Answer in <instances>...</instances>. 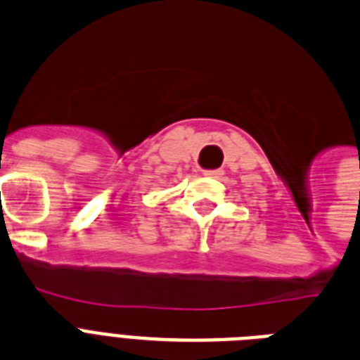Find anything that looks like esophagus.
Returning a JSON list of instances; mask_svg holds the SVG:
<instances>
[{"mask_svg": "<svg viewBox=\"0 0 360 360\" xmlns=\"http://www.w3.org/2000/svg\"><path fill=\"white\" fill-rule=\"evenodd\" d=\"M205 174L210 178H219L224 174V171H221V169H216V171H205Z\"/></svg>", "mask_w": 360, "mask_h": 360, "instance_id": "1", "label": "esophagus"}]
</instances>
